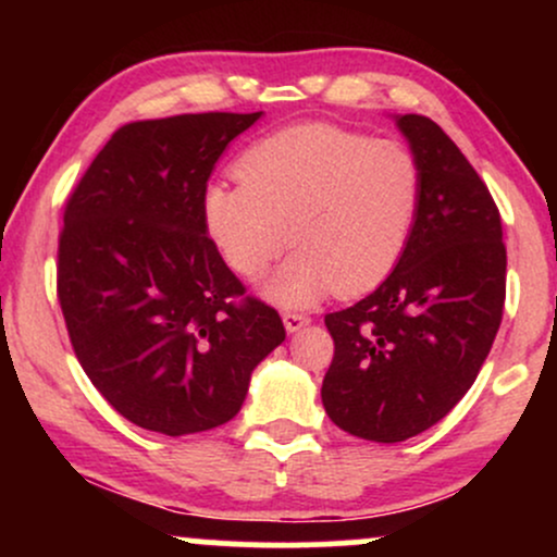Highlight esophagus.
Instances as JSON below:
<instances>
[{
    "mask_svg": "<svg viewBox=\"0 0 557 557\" xmlns=\"http://www.w3.org/2000/svg\"><path fill=\"white\" fill-rule=\"evenodd\" d=\"M309 322H311V317L309 314H300V311H285V314H283V324H285L287 332L304 330Z\"/></svg>",
    "mask_w": 557,
    "mask_h": 557,
    "instance_id": "34e87169",
    "label": "esophagus"
}]
</instances>
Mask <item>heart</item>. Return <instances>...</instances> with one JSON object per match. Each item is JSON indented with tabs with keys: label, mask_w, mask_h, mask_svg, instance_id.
<instances>
[{
	"label": "heart",
	"mask_w": 557,
	"mask_h": 557,
	"mask_svg": "<svg viewBox=\"0 0 557 557\" xmlns=\"http://www.w3.org/2000/svg\"><path fill=\"white\" fill-rule=\"evenodd\" d=\"M238 175L203 185V227L243 277L264 272L290 233L298 248L261 283L283 309H304L332 287L359 296L380 285L421 207V168L408 146L330 123L259 138L240 154Z\"/></svg>",
	"instance_id": "1"
}]
</instances>
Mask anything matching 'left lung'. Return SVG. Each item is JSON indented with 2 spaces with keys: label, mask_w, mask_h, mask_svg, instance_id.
I'll list each match as a JSON object with an SVG mask.
<instances>
[{
  "label": "left lung",
  "mask_w": 557,
  "mask_h": 557,
  "mask_svg": "<svg viewBox=\"0 0 557 557\" xmlns=\"http://www.w3.org/2000/svg\"><path fill=\"white\" fill-rule=\"evenodd\" d=\"M421 168V207L389 277L324 317L335 356L327 417L374 443L430 430L474 385L500 330L505 243L487 185L430 117L400 114Z\"/></svg>",
  "instance_id": "obj_1"
}]
</instances>
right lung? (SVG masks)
<instances>
[{
  "label": "right lung",
  "mask_w": 557,
  "mask_h": 557,
  "mask_svg": "<svg viewBox=\"0 0 557 557\" xmlns=\"http://www.w3.org/2000/svg\"><path fill=\"white\" fill-rule=\"evenodd\" d=\"M261 112L138 120L112 133L65 203L57 298L83 372L120 417L196 434L240 411L283 319L220 257L201 190Z\"/></svg>",
  "instance_id": "add662e5"
}]
</instances>
